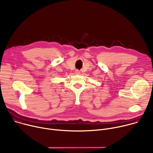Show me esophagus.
I'll use <instances>...</instances> for the list:
<instances>
[{
    "instance_id": "esophagus-1",
    "label": "esophagus",
    "mask_w": 153,
    "mask_h": 153,
    "mask_svg": "<svg viewBox=\"0 0 153 153\" xmlns=\"http://www.w3.org/2000/svg\"><path fill=\"white\" fill-rule=\"evenodd\" d=\"M76 74H79L80 73V71L78 70V69H76Z\"/></svg>"
}]
</instances>
